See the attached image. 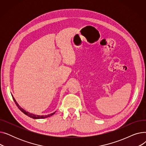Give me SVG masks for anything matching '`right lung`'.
Here are the masks:
<instances>
[{"label":"right lung","instance_id":"right-lung-1","mask_svg":"<svg viewBox=\"0 0 146 146\" xmlns=\"http://www.w3.org/2000/svg\"><path fill=\"white\" fill-rule=\"evenodd\" d=\"M12 98H13V101H14L15 104H16L17 106H18V108L23 113H25V114L26 115L28 116V117H30V118H34V119H42V118H47V117H51V116L53 115L54 114L55 112H54V113H51V114L48 115H35V114H33V113H30L29 112H27V111H25L24 109L22 108L21 107L18 105V104L17 102V101H16V100H15V98H14L13 97H12Z\"/></svg>","mask_w":146,"mask_h":146}]
</instances>
